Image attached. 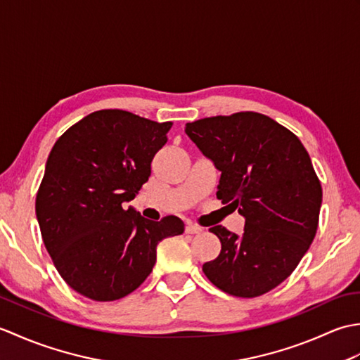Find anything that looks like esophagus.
<instances>
[{
    "label": "esophagus",
    "mask_w": 360,
    "mask_h": 360,
    "mask_svg": "<svg viewBox=\"0 0 360 360\" xmlns=\"http://www.w3.org/2000/svg\"><path fill=\"white\" fill-rule=\"evenodd\" d=\"M202 229L200 226H195V224H187L186 226V233L190 235H196V233H201Z\"/></svg>",
    "instance_id": "esophagus-1"
}]
</instances>
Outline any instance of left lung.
Instances as JSON below:
<instances>
[{
    "instance_id": "8db88e82",
    "label": "left lung",
    "mask_w": 360,
    "mask_h": 360,
    "mask_svg": "<svg viewBox=\"0 0 360 360\" xmlns=\"http://www.w3.org/2000/svg\"><path fill=\"white\" fill-rule=\"evenodd\" d=\"M186 133L221 173L217 198L244 217V232L210 229L219 255L202 264L213 285L258 297L285 281L314 240L322 186L300 139L259 112L205 117Z\"/></svg>"
}]
</instances>
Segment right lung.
I'll return each mask as SVG.
<instances>
[{
  "instance_id": "1",
  "label": "right lung",
  "mask_w": 360,
  "mask_h": 360,
  "mask_svg": "<svg viewBox=\"0 0 360 360\" xmlns=\"http://www.w3.org/2000/svg\"><path fill=\"white\" fill-rule=\"evenodd\" d=\"M172 125L101 110L49 153L35 201L43 243L62 278L91 300L131 294L153 271L159 241L184 232L178 217L150 221L124 205L148 181Z\"/></svg>"
}]
</instances>
